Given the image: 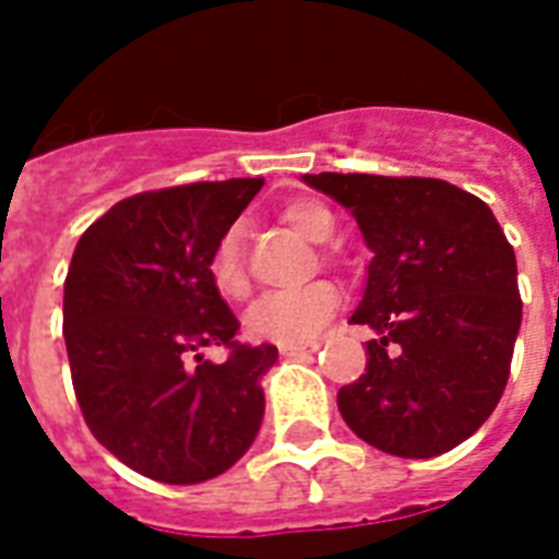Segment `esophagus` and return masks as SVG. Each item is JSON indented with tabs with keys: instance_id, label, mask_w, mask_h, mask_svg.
<instances>
[{
	"instance_id": "esophagus-1",
	"label": "esophagus",
	"mask_w": 559,
	"mask_h": 559,
	"mask_svg": "<svg viewBox=\"0 0 559 559\" xmlns=\"http://www.w3.org/2000/svg\"><path fill=\"white\" fill-rule=\"evenodd\" d=\"M319 348V343H305V346H281V355L284 357H305L313 355Z\"/></svg>"
}]
</instances>
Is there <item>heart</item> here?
<instances>
[{
    "mask_svg": "<svg viewBox=\"0 0 559 559\" xmlns=\"http://www.w3.org/2000/svg\"><path fill=\"white\" fill-rule=\"evenodd\" d=\"M287 219L298 234L308 240L325 242L336 228V216L317 199H296L284 207ZM213 287L225 298H242L249 293V272H246V225L234 223L216 240L207 261ZM340 287L331 281H313L308 287L281 289L258 298L246 313V331L263 343L278 346H301L325 328V322L340 308Z\"/></svg>",
    "mask_w": 559,
    "mask_h": 559,
    "instance_id": "obj_1",
    "label": "heart"
}]
</instances>
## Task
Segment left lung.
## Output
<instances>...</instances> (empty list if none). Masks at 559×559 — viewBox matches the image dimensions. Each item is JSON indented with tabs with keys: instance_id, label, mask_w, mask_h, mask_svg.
I'll return each instance as SVG.
<instances>
[{
	"instance_id": "1",
	"label": "left lung",
	"mask_w": 559,
	"mask_h": 559,
	"mask_svg": "<svg viewBox=\"0 0 559 559\" xmlns=\"http://www.w3.org/2000/svg\"><path fill=\"white\" fill-rule=\"evenodd\" d=\"M352 211L372 261L348 322L366 374L336 393L352 431L395 457L445 454L489 419L522 325L516 254L478 195L440 178L305 176Z\"/></svg>"
}]
</instances>
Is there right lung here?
Listing matches in <instances>:
<instances>
[{
	"label": "right lung",
	"instance_id": "right-lung-1",
	"mask_svg": "<svg viewBox=\"0 0 559 559\" xmlns=\"http://www.w3.org/2000/svg\"><path fill=\"white\" fill-rule=\"evenodd\" d=\"M261 187L228 178L131 195L72 251L63 340L79 407L114 457L160 484L223 475L261 431V378L278 348L234 340L240 322L207 272L216 240ZM202 345H225L229 360L204 361Z\"/></svg>",
	"mask_w": 559,
	"mask_h": 559
}]
</instances>
